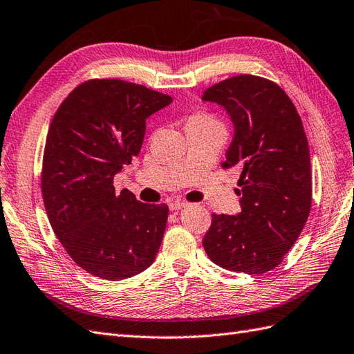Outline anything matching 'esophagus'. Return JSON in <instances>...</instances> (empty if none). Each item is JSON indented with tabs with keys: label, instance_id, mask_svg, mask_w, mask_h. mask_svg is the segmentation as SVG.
<instances>
[{
	"label": "esophagus",
	"instance_id": "esophagus-1",
	"mask_svg": "<svg viewBox=\"0 0 354 354\" xmlns=\"http://www.w3.org/2000/svg\"><path fill=\"white\" fill-rule=\"evenodd\" d=\"M189 204L185 203V201H171L169 203V209L171 212H177V209H181V208H186Z\"/></svg>",
	"mask_w": 354,
	"mask_h": 354
}]
</instances>
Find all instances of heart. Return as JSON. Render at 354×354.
<instances>
[{
	"instance_id": "heart-1",
	"label": "heart",
	"mask_w": 354,
	"mask_h": 354,
	"mask_svg": "<svg viewBox=\"0 0 354 354\" xmlns=\"http://www.w3.org/2000/svg\"><path fill=\"white\" fill-rule=\"evenodd\" d=\"M195 119H208V116H205V114H196V116H192Z\"/></svg>"
}]
</instances>
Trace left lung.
<instances>
[{
	"label": "left lung",
	"instance_id": "1",
	"mask_svg": "<svg viewBox=\"0 0 354 354\" xmlns=\"http://www.w3.org/2000/svg\"><path fill=\"white\" fill-rule=\"evenodd\" d=\"M203 101L226 110L234 140L223 168H241V213L213 214L203 245L229 271L263 274L280 265L311 208L310 149L302 120L271 80L241 74L208 88Z\"/></svg>",
	"mask_w": 354,
	"mask_h": 354
}]
</instances>
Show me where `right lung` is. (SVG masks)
<instances>
[{
	"label": "right lung",
	"instance_id": "right-lung-1",
	"mask_svg": "<svg viewBox=\"0 0 354 354\" xmlns=\"http://www.w3.org/2000/svg\"><path fill=\"white\" fill-rule=\"evenodd\" d=\"M171 102L146 86L97 79L55 113L41 173L47 217L71 259L100 279L125 280L155 261L168 207L118 194L113 178L140 153L146 119Z\"/></svg>",
	"mask_w": 354,
	"mask_h": 354
}]
</instances>
